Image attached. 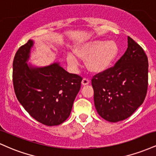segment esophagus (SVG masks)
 <instances>
[{
	"mask_svg": "<svg viewBox=\"0 0 156 156\" xmlns=\"http://www.w3.org/2000/svg\"><path fill=\"white\" fill-rule=\"evenodd\" d=\"M81 83L84 86L87 85V84H89V80L88 79V78H83V80H82Z\"/></svg>",
	"mask_w": 156,
	"mask_h": 156,
	"instance_id": "34e87169",
	"label": "esophagus"
}]
</instances>
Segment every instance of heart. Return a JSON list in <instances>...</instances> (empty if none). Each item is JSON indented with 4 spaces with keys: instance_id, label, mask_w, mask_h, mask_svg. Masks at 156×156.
<instances>
[{
    "instance_id": "obj_1",
    "label": "heart",
    "mask_w": 156,
    "mask_h": 156,
    "mask_svg": "<svg viewBox=\"0 0 156 156\" xmlns=\"http://www.w3.org/2000/svg\"><path fill=\"white\" fill-rule=\"evenodd\" d=\"M76 55L82 58H87V66L93 73H102L112 66L119 53V48L114 40H93L78 48ZM67 62L73 68L78 66V58L73 55L67 56Z\"/></svg>"
}]
</instances>
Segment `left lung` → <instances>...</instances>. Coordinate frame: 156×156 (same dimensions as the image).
<instances>
[{
	"label": "left lung",
	"mask_w": 156,
	"mask_h": 156,
	"mask_svg": "<svg viewBox=\"0 0 156 156\" xmlns=\"http://www.w3.org/2000/svg\"><path fill=\"white\" fill-rule=\"evenodd\" d=\"M97 112L111 122L124 120L142 104L148 87V59L143 48L128 37V48L116 64L92 77Z\"/></svg>",
	"instance_id": "1"
}]
</instances>
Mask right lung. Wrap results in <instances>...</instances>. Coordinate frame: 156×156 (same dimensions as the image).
Here are the masks:
<instances>
[{
    "instance_id": "add662e5",
    "label": "right lung",
    "mask_w": 156,
    "mask_h": 156,
    "mask_svg": "<svg viewBox=\"0 0 156 156\" xmlns=\"http://www.w3.org/2000/svg\"><path fill=\"white\" fill-rule=\"evenodd\" d=\"M33 41L19 48L13 61L14 89L20 104L34 119L48 126L63 123L70 115L81 76L69 73L58 63L31 68L26 64Z\"/></svg>"
}]
</instances>
